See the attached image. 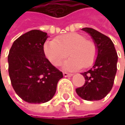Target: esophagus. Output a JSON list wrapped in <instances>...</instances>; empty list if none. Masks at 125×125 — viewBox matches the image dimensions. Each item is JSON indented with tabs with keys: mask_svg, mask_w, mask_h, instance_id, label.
<instances>
[{
	"mask_svg": "<svg viewBox=\"0 0 125 125\" xmlns=\"http://www.w3.org/2000/svg\"><path fill=\"white\" fill-rule=\"evenodd\" d=\"M63 77H72V74H69V73H67V72H63Z\"/></svg>",
	"mask_w": 125,
	"mask_h": 125,
	"instance_id": "1",
	"label": "esophagus"
}]
</instances>
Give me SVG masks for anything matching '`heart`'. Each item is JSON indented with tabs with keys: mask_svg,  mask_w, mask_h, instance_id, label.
<instances>
[{
	"mask_svg": "<svg viewBox=\"0 0 125 125\" xmlns=\"http://www.w3.org/2000/svg\"><path fill=\"white\" fill-rule=\"evenodd\" d=\"M43 51L48 60L55 66L62 65L69 54L71 58L63 66V69L68 71L78 70L83 66L88 67L94 62L97 54L94 42L86 40L83 35L75 32L48 40L44 44Z\"/></svg>",
	"mask_w": 125,
	"mask_h": 125,
	"instance_id": "obj_1",
	"label": "heart"
}]
</instances>
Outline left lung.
<instances>
[{
    "label": "left lung",
    "mask_w": 125,
    "mask_h": 125,
    "mask_svg": "<svg viewBox=\"0 0 125 125\" xmlns=\"http://www.w3.org/2000/svg\"><path fill=\"white\" fill-rule=\"evenodd\" d=\"M82 30L93 38L97 57L93 67L81 73L85 77L83 86L76 89L77 95L86 101H99L112 90L116 73L118 56L112 40L97 30L85 27Z\"/></svg>",
    "instance_id": "obj_1"
}]
</instances>
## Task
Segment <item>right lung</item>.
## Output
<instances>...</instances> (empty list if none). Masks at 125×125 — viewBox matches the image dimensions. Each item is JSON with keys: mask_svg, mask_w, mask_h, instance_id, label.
I'll return each instance as SVG.
<instances>
[{"mask_svg": "<svg viewBox=\"0 0 125 125\" xmlns=\"http://www.w3.org/2000/svg\"><path fill=\"white\" fill-rule=\"evenodd\" d=\"M48 36L38 30L17 38L8 56L9 74L16 93L30 104H42L55 95L63 74L46 59L43 45Z\"/></svg>", "mask_w": 125, "mask_h": 125, "instance_id": "right-lung-1", "label": "right lung"}]
</instances>
